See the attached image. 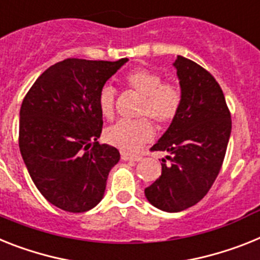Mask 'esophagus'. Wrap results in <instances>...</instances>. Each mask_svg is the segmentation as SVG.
<instances>
[{
  "instance_id": "1",
  "label": "esophagus",
  "mask_w": 260,
  "mask_h": 260,
  "mask_svg": "<svg viewBox=\"0 0 260 260\" xmlns=\"http://www.w3.org/2000/svg\"><path fill=\"white\" fill-rule=\"evenodd\" d=\"M121 158H123L124 161H141V158H143V157H141V156H132V154L123 153V154H121Z\"/></svg>"
}]
</instances>
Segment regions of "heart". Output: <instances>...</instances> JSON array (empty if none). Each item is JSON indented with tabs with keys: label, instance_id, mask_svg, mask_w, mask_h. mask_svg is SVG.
<instances>
[{
	"label": "heart",
	"instance_id": "heart-1",
	"mask_svg": "<svg viewBox=\"0 0 260 260\" xmlns=\"http://www.w3.org/2000/svg\"><path fill=\"white\" fill-rule=\"evenodd\" d=\"M125 84L143 100L139 115L152 117L158 125H167L177 116L181 107V92L172 83H162V78L149 69H136L125 76ZM116 91L110 84L100 88L98 107L106 119L115 113ZM153 126L145 117L137 120H119L106 129V140L124 152H136L141 145L153 139Z\"/></svg>",
	"mask_w": 260,
	"mask_h": 260
}]
</instances>
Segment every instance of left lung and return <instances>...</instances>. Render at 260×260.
<instances>
[{"instance_id": "obj_1", "label": "left lung", "mask_w": 260, "mask_h": 260, "mask_svg": "<svg viewBox=\"0 0 260 260\" xmlns=\"http://www.w3.org/2000/svg\"><path fill=\"white\" fill-rule=\"evenodd\" d=\"M181 87L177 116L150 148L168 152L161 176L145 189L154 208L177 213L208 194L221 171L231 116L217 80L200 64L178 55L173 62Z\"/></svg>"}]
</instances>
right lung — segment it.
Here are the masks:
<instances>
[{
	"label": "right lung",
	"mask_w": 260,
	"mask_h": 260,
	"mask_svg": "<svg viewBox=\"0 0 260 260\" xmlns=\"http://www.w3.org/2000/svg\"><path fill=\"white\" fill-rule=\"evenodd\" d=\"M126 58H69L32 84L19 111V150L37 189L56 208L83 213L103 200L119 150L98 143L103 119L98 95Z\"/></svg>",
	"instance_id": "1"
}]
</instances>
